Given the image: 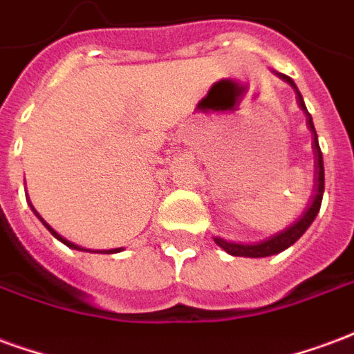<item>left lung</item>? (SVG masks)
Instances as JSON below:
<instances>
[{"mask_svg": "<svg viewBox=\"0 0 354 354\" xmlns=\"http://www.w3.org/2000/svg\"><path fill=\"white\" fill-rule=\"evenodd\" d=\"M273 73L279 77L281 81H285L286 84H290L294 90V94H296V102L300 105V109L304 111V115H306V122H308V128L311 131V139H313V154H315V179H313V194H311V200L308 202L306 209L301 211V215L294 221L290 226H286L285 230L277 232V234H273L264 241H259V243H234V241H228V239H223V237L215 236V243L226 251L232 257H247V259H264V257H272V254H279L285 249H288L290 245H294L298 239H300L306 230H308L311 223L315 221V216L319 213V209H321V202H322V192H324V164H322V152L321 147H319V139H317V131H315L313 126V118L309 115L308 107H306V103H304V97H301L300 90L298 86L294 84V81L290 77H286L283 73H277V71H273Z\"/></svg>", "mask_w": 354, "mask_h": 354, "instance_id": "obj_1", "label": "left lung"}]
</instances>
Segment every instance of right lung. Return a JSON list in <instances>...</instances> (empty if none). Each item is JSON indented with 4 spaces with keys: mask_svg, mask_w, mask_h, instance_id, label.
Instances as JSON below:
<instances>
[{
    "mask_svg": "<svg viewBox=\"0 0 354 354\" xmlns=\"http://www.w3.org/2000/svg\"><path fill=\"white\" fill-rule=\"evenodd\" d=\"M26 200H28V202H30V198H28V196H26ZM30 207H32V211L33 213H35V216H37V218H39L41 223H43V226H45L46 230L50 232V234H53L54 237H56V239H58V241H62V243L64 245H68L69 249H75V251H88V252H103V254H113V252H120L122 251V247H118V249H109V251H90V249H84V247H79V245H75V243H71V241H68V239H66V237L64 236H60V234H58V232L54 230L53 226H50V224L46 223L45 218H43V216L39 215V213H37V209L33 207L32 205V202H30Z\"/></svg>",
    "mask_w": 354,
    "mask_h": 354,
    "instance_id": "add662e5",
    "label": "right lung"
}]
</instances>
